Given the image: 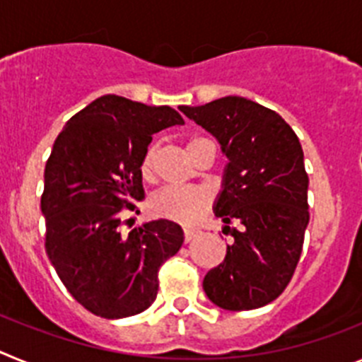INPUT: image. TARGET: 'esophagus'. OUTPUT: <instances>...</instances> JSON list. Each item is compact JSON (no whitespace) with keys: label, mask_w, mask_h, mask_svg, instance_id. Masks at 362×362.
Listing matches in <instances>:
<instances>
[{"label":"esophagus","mask_w":362,"mask_h":362,"mask_svg":"<svg viewBox=\"0 0 362 362\" xmlns=\"http://www.w3.org/2000/svg\"><path fill=\"white\" fill-rule=\"evenodd\" d=\"M196 235H197L196 230H188V228H185V243H190L192 239L196 238Z\"/></svg>","instance_id":"34e87169"}]
</instances>
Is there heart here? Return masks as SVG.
<instances>
[{
    "label": "heart",
    "mask_w": 362,
    "mask_h": 362,
    "mask_svg": "<svg viewBox=\"0 0 362 362\" xmlns=\"http://www.w3.org/2000/svg\"><path fill=\"white\" fill-rule=\"evenodd\" d=\"M209 141L204 137H190L187 141V153L192 152L201 145ZM153 159H156V145H150L145 150L141 159V172L145 177L152 174ZM210 206L209 192L201 188H175L166 187L163 190L156 192L148 201V209L153 216L163 217V219L177 221V223H192L197 217L203 216Z\"/></svg>",
    "instance_id": "1"
}]
</instances>
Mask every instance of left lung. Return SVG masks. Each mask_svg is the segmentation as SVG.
<instances>
[{"instance_id":"obj_1","label":"left lung","mask_w":362,"mask_h":362,"mask_svg":"<svg viewBox=\"0 0 362 362\" xmlns=\"http://www.w3.org/2000/svg\"><path fill=\"white\" fill-rule=\"evenodd\" d=\"M179 110L212 134L228 159L214 214L233 239L225 261L204 276V293L232 312L261 308L292 279L310 221L299 139L277 112L239 95Z\"/></svg>"}]
</instances>
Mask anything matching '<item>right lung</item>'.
<instances>
[{
  "label": "right lung",
  "instance_id": "obj_1",
  "mask_svg": "<svg viewBox=\"0 0 362 362\" xmlns=\"http://www.w3.org/2000/svg\"><path fill=\"white\" fill-rule=\"evenodd\" d=\"M174 108L101 95L66 121L47 166L45 250L72 297L105 319L130 317L158 296V272L183 245L168 219L121 233L130 201L145 197L141 159L156 132L183 124ZM130 221V219H129Z\"/></svg>",
  "mask_w": 362,
  "mask_h": 362
}]
</instances>
